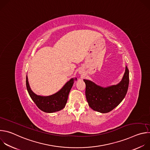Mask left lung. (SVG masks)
<instances>
[{
  "instance_id": "obj_1",
  "label": "left lung",
  "mask_w": 150,
  "mask_h": 150,
  "mask_svg": "<svg viewBox=\"0 0 150 150\" xmlns=\"http://www.w3.org/2000/svg\"><path fill=\"white\" fill-rule=\"evenodd\" d=\"M86 85L85 96L90 108L105 113L114 109L125 98L129 86V70L126 67L122 80L117 85L107 88L98 86L89 80L83 79Z\"/></svg>"
}]
</instances>
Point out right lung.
<instances>
[{"label": "right lung", "instance_id": "1", "mask_svg": "<svg viewBox=\"0 0 150 150\" xmlns=\"http://www.w3.org/2000/svg\"><path fill=\"white\" fill-rule=\"evenodd\" d=\"M74 80V78L71 79L57 93L46 97L37 96L31 91L27 76L26 77V86L30 97L41 110L46 113H53L60 111L65 108Z\"/></svg>", "mask_w": 150, "mask_h": 150}]
</instances>
